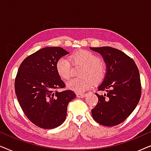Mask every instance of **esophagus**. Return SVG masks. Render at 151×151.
Listing matches in <instances>:
<instances>
[{
    "label": "esophagus",
    "mask_w": 151,
    "mask_h": 151,
    "mask_svg": "<svg viewBox=\"0 0 151 151\" xmlns=\"http://www.w3.org/2000/svg\"><path fill=\"white\" fill-rule=\"evenodd\" d=\"M76 96H77L78 98H84L86 96V93H76Z\"/></svg>",
    "instance_id": "1"
}]
</instances>
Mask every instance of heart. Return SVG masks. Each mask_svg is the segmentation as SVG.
Returning <instances> with one entry per match:
<instances>
[{
  "instance_id": "b5f03b06",
  "label": "heart",
  "mask_w": 151,
  "mask_h": 151,
  "mask_svg": "<svg viewBox=\"0 0 151 151\" xmlns=\"http://www.w3.org/2000/svg\"><path fill=\"white\" fill-rule=\"evenodd\" d=\"M73 65H82L81 78H74L67 83V87L74 91L80 93L88 89L95 82L100 83L106 74V66L100 60L96 53L87 50L76 51L70 55ZM55 70L59 77L63 80H68L71 76V65L69 60L60 58L55 63Z\"/></svg>"
}]
</instances>
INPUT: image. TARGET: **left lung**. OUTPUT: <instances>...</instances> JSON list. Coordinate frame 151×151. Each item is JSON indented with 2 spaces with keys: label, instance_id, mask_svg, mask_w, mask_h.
<instances>
[{
  "label": "left lung",
  "instance_id": "8db88e82",
  "mask_svg": "<svg viewBox=\"0 0 151 151\" xmlns=\"http://www.w3.org/2000/svg\"><path fill=\"white\" fill-rule=\"evenodd\" d=\"M100 53L106 64L107 71L98 91V102L91 110L93 118L106 127L123 122L137 106L141 98L142 86L135 61L120 50L110 47H90Z\"/></svg>",
  "mask_w": 151,
  "mask_h": 151
}]
</instances>
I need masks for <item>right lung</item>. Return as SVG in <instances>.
Returning <instances> with one entry per match:
<instances>
[{
    "label": "right lung",
    "mask_w": 151,
    "mask_h": 151,
    "mask_svg": "<svg viewBox=\"0 0 151 151\" xmlns=\"http://www.w3.org/2000/svg\"><path fill=\"white\" fill-rule=\"evenodd\" d=\"M68 52L59 47H45L29 55L22 62L15 78V91L27 117L37 127L54 129L67 117L69 103L76 97L65 88L58 75L55 63Z\"/></svg>",
    "instance_id": "right-lung-1"
}]
</instances>
